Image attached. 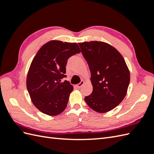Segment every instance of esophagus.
Masks as SVG:
<instances>
[{"label": "esophagus", "mask_w": 154, "mask_h": 154, "mask_svg": "<svg viewBox=\"0 0 154 154\" xmlns=\"http://www.w3.org/2000/svg\"><path fill=\"white\" fill-rule=\"evenodd\" d=\"M84 81H83V80H82L81 82H80V83H78V84H77L76 85V87H77V88H81L82 87V86L83 85V84H84Z\"/></svg>", "instance_id": "esophagus-1"}]
</instances>
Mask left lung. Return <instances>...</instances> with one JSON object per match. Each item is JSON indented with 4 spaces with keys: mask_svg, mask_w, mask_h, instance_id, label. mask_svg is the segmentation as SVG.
<instances>
[{
    "mask_svg": "<svg viewBox=\"0 0 154 154\" xmlns=\"http://www.w3.org/2000/svg\"><path fill=\"white\" fill-rule=\"evenodd\" d=\"M89 67L93 87L85 97L94 111L105 113L116 108L127 94L130 72L122 55L110 44L91 41L78 44Z\"/></svg>",
    "mask_w": 154,
    "mask_h": 154,
    "instance_id": "left-lung-1",
    "label": "left lung"
}]
</instances>
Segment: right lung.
Segmentation results:
<instances>
[{"instance_id":"1","label":"right lung","mask_w":154,"mask_h":154,"mask_svg":"<svg viewBox=\"0 0 154 154\" xmlns=\"http://www.w3.org/2000/svg\"><path fill=\"white\" fill-rule=\"evenodd\" d=\"M81 51L76 43L51 40L37 52L27 76V91L34 105L42 112L57 116L66 109L73 87L61 82L66 75V64Z\"/></svg>"}]
</instances>
